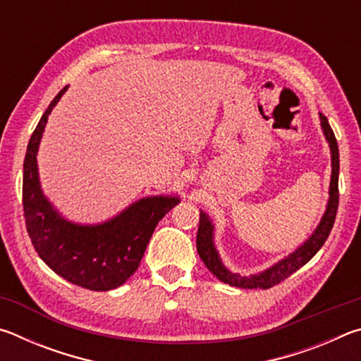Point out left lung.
Instances as JSON below:
<instances>
[{
  "instance_id": "8db88e82",
  "label": "left lung",
  "mask_w": 361,
  "mask_h": 361,
  "mask_svg": "<svg viewBox=\"0 0 361 361\" xmlns=\"http://www.w3.org/2000/svg\"><path fill=\"white\" fill-rule=\"evenodd\" d=\"M320 124L323 133H325V138L329 143V149H331V183H329V199L326 205V212L323 215L320 224L317 226L314 234L305 240L301 247L295 250L291 255L286 256L282 261H279L277 264L272 267L266 269L259 274H255V276L243 277L239 274H232L228 267H226L221 259H219V255L215 248V243H213V224L210 218L205 215L204 212H200L199 218V231H197V253L200 259L204 261L207 269L215 276L218 280L228 283L231 286H237V288H261L267 290L271 286L283 282L285 279H288L293 272H296L299 267H302L305 262H309L314 258L315 253L323 247V243L326 242L329 232L333 229L336 213H338V205H339V148L338 142H336L334 132L329 126L326 116L320 113Z\"/></svg>"
}]
</instances>
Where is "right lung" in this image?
Here are the masks:
<instances>
[{
	"instance_id": "add662e5",
	"label": "right lung",
	"mask_w": 361,
	"mask_h": 361,
	"mask_svg": "<svg viewBox=\"0 0 361 361\" xmlns=\"http://www.w3.org/2000/svg\"><path fill=\"white\" fill-rule=\"evenodd\" d=\"M60 90L42 114L27 146L23 161L22 202L30 239L39 258L68 282L92 291L118 288L137 271L157 223L180 202L172 195L140 199L102 224H75L60 216L39 186V142Z\"/></svg>"
}]
</instances>
